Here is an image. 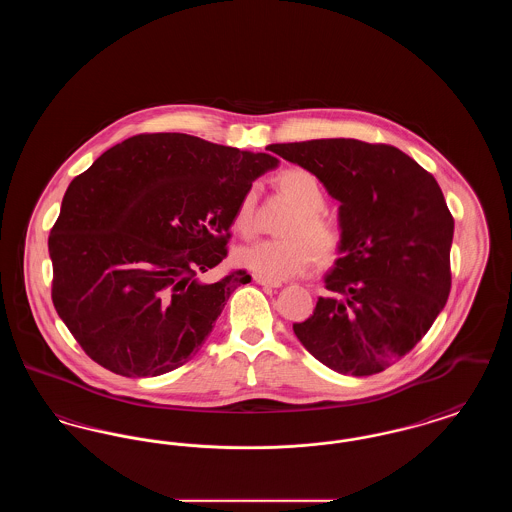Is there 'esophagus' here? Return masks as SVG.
Wrapping results in <instances>:
<instances>
[{
	"label": "esophagus",
	"mask_w": 512,
	"mask_h": 512,
	"mask_svg": "<svg viewBox=\"0 0 512 512\" xmlns=\"http://www.w3.org/2000/svg\"><path fill=\"white\" fill-rule=\"evenodd\" d=\"M253 280H255L257 284H261V286H268V288H280V286H282V282L270 280V278H265V276H261V274H253Z\"/></svg>",
	"instance_id": "obj_1"
}]
</instances>
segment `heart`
Returning a JSON list of instances; mask_svg holds the SVG:
<instances>
[{
	"label": "heart",
	"instance_id": "1",
	"mask_svg": "<svg viewBox=\"0 0 512 512\" xmlns=\"http://www.w3.org/2000/svg\"><path fill=\"white\" fill-rule=\"evenodd\" d=\"M278 188L299 207L286 230L293 238L261 240L236 251V261L242 267L270 280H286L305 272L315 261L313 246L320 259H332L343 242L338 222L322 211L326 207V192L313 172L288 169L278 176ZM255 205L257 188L251 186L234 211V228L244 236L255 232ZM301 235H307L314 245L301 239Z\"/></svg>",
	"mask_w": 512,
	"mask_h": 512
}]
</instances>
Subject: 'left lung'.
<instances>
[{
    "instance_id": "obj_1",
    "label": "left lung",
    "mask_w": 512,
    "mask_h": 512,
    "mask_svg": "<svg viewBox=\"0 0 512 512\" xmlns=\"http://www.w3.org/2000/svg\"><path fill=\"white\" fill-rule=\"evenodd\" d=\"M340 201L330 297L293 332L322 365L370 376L426 336L451 292L455 220L436 178L397 147L351 138L272 144Z\"/></svg>"
}]
</instances>
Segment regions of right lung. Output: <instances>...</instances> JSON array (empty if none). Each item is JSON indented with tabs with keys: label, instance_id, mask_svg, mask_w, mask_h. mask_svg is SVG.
<instances>
[{
	"label": "right lung",
	"instance_id": "right-lung-1",
	"mask_svg": "<svg viewBox=\"0 0 512 512\" xmlns=\"http://www.w3.org/2000/svg\"><path fill=\"white\" fill-rule=\"evenodd\" d=\"M278 159L178 132L138 134L76 176L49 234L51 299L98 365L146 378L186 365L230 293L199 272L226 257L230 226L253 180Z\"/></svg>",
	"mask_w": 512,
	"mask_h": 512
}]
</instances>
